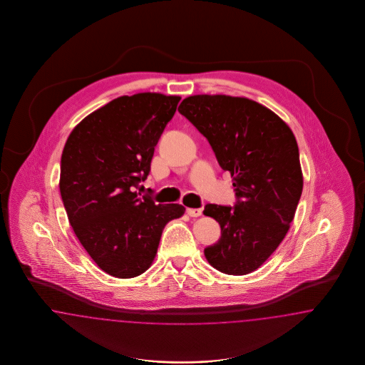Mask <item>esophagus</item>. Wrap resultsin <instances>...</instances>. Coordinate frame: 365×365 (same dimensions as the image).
Segmentation results:
<instances>
[{
	"mask_svg": "<svg viewBox=\"0 0 365 365\" xmlns=\"http://www.w3.org/2000/svg\"><path fill=\"white\" fill-rule=\"evenodd\" d=\"M187 214L192 218H197L202 215V209H187Z\"/></svg>",
	"mask_w": 365,
	"mask_h": 365,
	"instance_id": "obj_1",
	"label": "esophagus"
}]
</instances>
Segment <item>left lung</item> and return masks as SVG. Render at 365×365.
<instances>
[{
  "mask_svg": "<svg viewBox=\"0 0 365 365\" xmlns=\"http://www.w3.org/2000/svg\"><path fill=\"white\" fill-rule=\"evenodd\" d=\"M178 110L209 140L234 182V206H205L203 214L221 225V238L205 255L222 273H252L294 218L304 185L296 138L274 112L245 98L195 95Z\"/></svg>",
  "mask_w": 365,
  "mask_h": 365,
  "instance_id": "8db88e82",
  "label": "left lung"
}]
</instances>
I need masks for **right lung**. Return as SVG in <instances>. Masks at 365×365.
Returning a JSON list of instances; mask_svg holds the SVG:
<instances>
[{"mask_svg": "<svg viewBox=\"0 0 365 365\" xmlns=\"http://www.w3.org/2000/svg\"><path fill=\"white\" fill-rule=\"evenodd\" d=\"M179 100L151 92L120 96L78 123L64 145L60 194L68 220L110 276L144 273L165 226L185 214L182 205H155L135 191L150 174L155 145Z\"/></svg>", "mask_w": 365, "mask_h": 365, "instance_id": "obj_1", "label": "right lung"}]
</instances>
